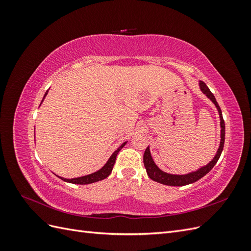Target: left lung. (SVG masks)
I'll use <instances>...</instances> for the list:
<instances>
[{
	"label": "left lung",
	"mask_w": 251,
	"mask_h": 251,
	"mask_svg": "<svg viewBox=\"0 0 251 251\" xmlns=\"http://www.w3.org/2000/svg\"><path fill=\"white\" fill-rule=\"evenodd\" d=\"M199 86H200V89L202 92L206 95L212 102L215 103V105L219 111L220 125H221V142H220V147L218 149L217 154H216L215 158L212 159V160L207 165L203 166V168H201L198 171L189 173L187 175H172V174L164 173L158 168V166L155 164L153 158H151V156L150 148L148 147L146 151H144V155H143V163H144V166H146L148 176L151 180L158 182V183H161L164 185H170V186H183V185L194 183V182L198 181L199 179L204 177L207 173H209L210 170L216 165L220 156H221L223 147H224V141H225V124H224V119L222 116V111L219 107V104L216 100V97L210 92L208 87L205 85L203 81H200Z\"/></svg>",
	"instance_id": "8db88e82"
}]
</instances>
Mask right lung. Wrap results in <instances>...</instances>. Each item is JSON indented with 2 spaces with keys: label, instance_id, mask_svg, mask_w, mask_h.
I'll use <instances>...</instances> for the list:
<instances>
[{
  "label": "right lung",
  "instance_id": "right-lung-1",
  "mask_svg": "<svg viewBox=\"0 0 251 251\" xmlns=\"http://www.w3.org/2000/svg\"><path fill=\"white\" fill-rule=\"evenodd\" d=\"M47 93H48V91L46 93H45L44 98L46 97ZM126 142L121 144V146L115 151H114V153L112 154V156L110 157V159L108 160V162L105 163L100 171H97L93 174L87 175V176L78 177V178H73V179H66V178H62V177H59V178L64 180V181H66V182H69V183H73V184H90V183H94V182L105 179L107 177H109V175L111 174V172L113 170V166H114V164H115V161H116L117 154L119 153V151L126 146Z\"/></svg>",
  "mask_w": 251,
  "mask_h": 251
}]
</instances>
